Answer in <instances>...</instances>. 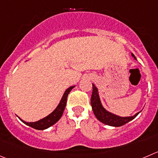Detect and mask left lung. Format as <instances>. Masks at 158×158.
<instances>
[{
  "label": "left lung",
  "instance_id": "8db88e82",
  "mask_svg": "<svg viewBox=\"0 0 158 158\" xmlns=\"http://www.w3.org/2000/svg\"><path fill=\"white\" fill-rule=\"evenodd\" d=\"M131 55L136 60L135 55L133 54H131ZM91 106H92L93 111L100 122L102 123L107 125L110 126H114V127H119V126H124L125 124L128 123L129 122L132 121V119L135 118V116L140 113L137 112L132 116H127V117H121V116L117 115L115 114L110 112L108 110H106L102 105V103L100 98L99 92L98 89L95 86L94 84H93V93L91 96Z\"/></svg>",
  "mask_w": 158,
  "mask_h": 158
}]
</instances>
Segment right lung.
Returning <instances> with one entry per match:
<instances>
[{
  "label": "right lung",
  "mask_w": 158,
  "mask_h": 158,
  "mask_svg": "<svg viewBox=\"0 0 158 158\" xmlns=\"http://www.w3.org/2000/svg\"><path fill=\"white\" fill-rule=\"evenodd\" d=\"M74 87L75 86H72L66 89L65 92L63 94L62 97H61V101L59 102L58 105L57 106V107L53 110L51 114H48V116H46L44 118L40 119V120L39 121H36V122H25V121H23V119H21L19 117V118L24 124H26V125H27V126H30V127L33 128V129H35L44 130V129H48L49 127L52 126L53 125H54L56 122H58L59 119L61 118V117L63 114V112H64V108H65L66 103H67L68 95H69V94L71 92V90H72Z\"/></svg>",
  "instance_id": "1"
}]
</instances>
